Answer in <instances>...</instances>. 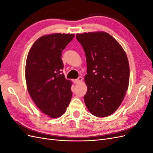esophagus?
Wrapping results in <instances>:
<instances>
[{
    "mask_svg": "<svg viewBox=\"0 0 153 153\" xmlns=\"http://www.w3.org/2000/svg\"><path fill=\"white\" fill-rule=\"evenodd\" d=\"M82 80H83V78L80 76V77H78V78H77V79L73 80V82L75 84H79V83H80L82 81Z\"/></svg>",
    "mask_w": 153,
    "mask_h": 153,
    "instance_id": "34e87169",
    "label": "esophagus"
}]
</instances>
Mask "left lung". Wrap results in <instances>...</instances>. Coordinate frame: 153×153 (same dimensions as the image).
Wrapping results in <instances>:
<instances>
[{
    "label": "left lung",
    "mask_w": 153,
    "mask_h": 153,
    "mask_svg": "<svg viewBox=\"0 0 153 153\" xmlns=\"http://www.w3.org/2000/svg\"><path fill=\"white\" fill-rule=\"evenodd\" d=\"M76 37L86 57L85 104L92 115L107 117L117 110L128 90L129 66L126 53L117 40L104 31L84 32Z\"/></svg>",
    "instance_id": "obj_1"
}]
</instances>
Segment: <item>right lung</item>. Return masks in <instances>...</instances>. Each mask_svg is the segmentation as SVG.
Listing matches in <instances>:
<instances>
[{"label": "right lung", "instance_id": "1", "mask_svg": "<svg viewBox=\"0 0 153 153\" xmlns=\"http://www.w3.org/2000/svg\"><path fill=\"white\" fill-rule=\"evenodd\" d=\"M74 36L64 33L44 35L35 41L27 55V90L38 108L51 118L62 116L72 97V82L62 73L61 55Z\"/></svg>", "mask_w": 153, "mask_h": 153}]
</instances>
